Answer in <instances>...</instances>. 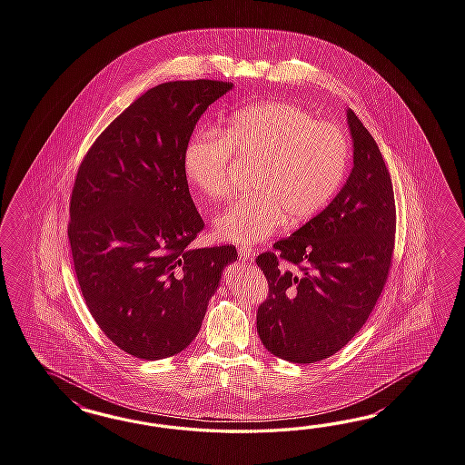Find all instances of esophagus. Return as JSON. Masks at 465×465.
Instances as JSON below:
<instances>
[{
	"instance_id": "34e87169",
	"label": "esophagus",
	"mask_w": 465,
	"mask_h": 465,
	"mask_svg": "<svg viewBox=\"0 0 465 465\" xmlns=\"http://www.w3.org/2000/svg\"><path fill=\"white\" fill-rule=\"evenodd\" d=\"M238 255H240V261L250 262L255 257V252L252 249H247V247H240L238 249Z\"/></svg>"
}]
</instances>
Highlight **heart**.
I'll return each mask as SVG.
<instances>
[{"mask_svg":"<svg viewBox=\"0 0 465 465\" xmlns=\"http://www.w3.org/2000/svg\"><path fill=\"white\" fill-rule=\"evenodd\" d=\"M255 163L253 196L238 200L215 218L222 242L253 245L287 220L306 223L336 194L348 166V143L340 127L317 123L289 103L249 105L218 131H200L183 151L186 182L218 202L230 193L232 154Z\"/></svg>","mask_w":465,"mask_h":465,"instance_id":"b5f03b06","label":"heart"}]
</instances>
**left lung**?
Instances as JSON below:
<instances>
[{
	"label": "left lung",
	"instance_id": "left-lung-1",
	"mask_svg": "<svg viewBox=\"0 0 465 465\" xmlns=\"http://www.w3.org/2000/svg\"><path fill=\"white\" fill-rule=\"evenodd\" d=\"M352 170L332 202L257 257L269 299L257 331L273 356L309 364L340 351L371 314L395 245V194L385 159L351 109ZM283 263L281 264L280 262Z\"/></svg>",
	"mask_w": 465,
	"mask_h": 465
}]
</instances>
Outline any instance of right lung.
Returning <instances> with one entry per match:
<instances>
[{
	"instance_id": "1",
	"label": "right lung",
	"mask_w": 465,
	"mask_h": 465,
	"mask_svg": "<svg viewBox=\"0 0 465 465\" xmlns=\"http://www.w3.org/2000/svg\"><path fill=\"white\" fill-rule=\"evenodd\" d=\"M218 80L149 89L115 117L80 164L68 240L80 291L104 334L139 360L182 352L202 328L233 245L194 249L204 223L183 173V151Z\"/></svg>"
}]
</instances>
